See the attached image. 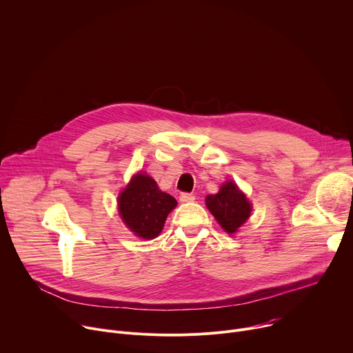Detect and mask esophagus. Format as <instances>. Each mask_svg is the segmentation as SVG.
<instances>
[{
	"label": "esophagus",
	"instance_id": "obj_1",
	"mask_svg": "<svg viewBox=\"0 0 353 353\" xmlns=\"http://www.w3.org/2000/svg\"><path fill=\"white\" fill-rule=\"evenodd\" d=\"M179 199H180V203H192V201L195 199V196L192 194H190V192H181Z\"/></svg>",
	"mask_w": 353,
	"mask_h": 353
}]
</instances>
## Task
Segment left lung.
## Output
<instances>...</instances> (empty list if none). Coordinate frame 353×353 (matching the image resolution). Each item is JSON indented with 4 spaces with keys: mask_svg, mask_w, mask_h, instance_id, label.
<instances>
[{
    "mask_svg": "<svg viewBox=\"0 0 353 353\" xmlns=\"http://www.w3.org/2000/svg\"><path fill=\"white\" fill-rule=\"evenodd\" d=\"M205 203L211 214L228 233H234L251 214L248 199L233 181H226L218 194L208 195Z\"/></svg>",
    "mask_w": 353,
    "mask_h": 353,
    "instance_id": "8db88e82",
    "label": "left lung"
}]
</instances>
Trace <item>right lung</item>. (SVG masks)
Instances as JSON below:
<instances>
[{
  "label": "right lung",
  "instance_id": "right-lung-1",
  "mask_svg": "<svg viewBox=\"0 0 353 353\" xmlns=\"http://www.w3.org/2000/svg\"><path fill=\"white\" fill-rule=\"evenodd\" d=\"M177 201L159 190L146 174H137L119 196V211L124 223L139 237H157Z\"/></svg>",
  "mask_w": 353,
  "mask_h": 353
}]
</instances>
